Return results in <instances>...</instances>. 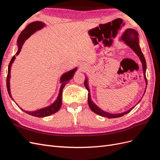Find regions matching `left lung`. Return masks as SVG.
I'll list each match as a JSON object with an SVG mask.
<instances>
[{"instance_id": "8db88e82", "label": "left lung", "mask_w": 160, "mask_h": 160, "mask_svg": "<svg viewBox=\"0 0 160 160\" xmlns=\"http://www.w3.org/2000/svg\"><path fill=\"white\" fill-rule=\"evenodd\" d=\"M122 40L125 42V44H127L129 47L132 48V50L135 53H136L137 55L139 57V59L141 60L142 65H143L144 78H145V80H146V85H147L148 84V80H147L146 76V59H145V57L143 56V52H142V50H141V49H140V47L139 45L138 32L135 30L132 29V28H128V29L125 30V31L123 33V35L122 36ZM84 85L85 87V88L88 89V104H89V108L91 109V111H93L94 113H97L99 115L103 116V117H105V118H119V117H122V116H123L125 114L128 113L135 108V106H134V107H133L132 108H131L129 110L125 111V112L122 113L112 114V113L105 112V111H104L102 109H101L100 108H99L98 106H97L93 102V101H91V96H90V91H89V89L88 84V79H85V81L84 82Z\"/></svg>"}]
</instances>
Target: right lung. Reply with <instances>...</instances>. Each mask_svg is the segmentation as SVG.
<instances>
[{
    "mask_svg": "<svg viewBox=\"0 0 160 160\" xmlns=\"http://www.w3.org/2000/svg\"><path fill=\"white\" fill-rule=\"evenodd\" d=\"M45 23H43L42 22H39V21H35L30 23L25 29H24L21 33L20 34V35L18 36V40H17V45L18 47V51L16 53V55H18L19 54V52H21L22 47L24 43H25V41L27 39H28V38H29L31 35H32V34L36 32L38 30L41 29L42 28H43L45 27ZM15 59V55H14L12 57V58L11 59L10 62H9L8 65V74H7V91L8 93L10 95L11 98H12V96L11 95V91H10V77H11V68L13 61ZM77 68L72 69L69 72H67L66 73L63 74L61 77V86L60 88V90H59V96L57 99V100L53 103L52 105H51L49 107H47L45 108L41 109L39 110H37L36 111H24L22 109H21L20 108V109L22 111H25L27 113L31 115L35 116V117H37V118H44V117H47V116L51 115L53 113H56L57 111H58L59 110V109L61 108V106L62 104V89H63L64 87L65 86V85L69 83V81L74 76V73L76 71Z\"/></svg>",
    "mask_w": 160,
    "mask_h": 160,
    "instance_id": "right-lung-1",
    "label": "right lung"
}]
</instances>
